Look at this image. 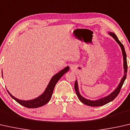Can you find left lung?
Listing matches in <instances>:
<instances>
[{
	"instance_id": "left-lung-1",
	"label": "left lung",
	"mask_w": 130,
	"mask_h": 130,
	"mask_svg": "<svg viewBox=\"0 0 130 130\" xmlns=\"http://www.w3.org/2000/svg\"><path fill=\"white\" fill-rule=\"evenodd\" d=\"M109 35L112 36L113 38L116 41L122 50L123 57V69H124V75L122 77V79L120 80V82L119 83L118 86L117 88L115 89V90L112 91L111 93H110L109 95H107V96L104 97L101 99L95 100H91L87 99L82 96V95L80 94L79 88H78V84L77 80H75V85H74V88H75V92L76 93L78 97L79 98V100L84 103L85 105H87L88 106H90V107H100V106H103L105 105L108 103H110V101H113L115 98L118 96L119 92H120V89L122 88L123 84H124V80L126 78L127 76V56L126 53H125V49L124 46L123 44L121 43V42L119 41L118 38L117 37L116 35L113 32H108Z\"/></svg>"
}]
</instances>
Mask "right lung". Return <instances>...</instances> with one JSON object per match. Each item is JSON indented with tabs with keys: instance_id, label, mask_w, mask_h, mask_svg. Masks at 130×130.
I'll return each mask as SVG.
<instances>
[{
	"instance_id": "add662e5",
	"label": "right lung",
	"mask_w": 130,
	"mask_h": 130,
	"mask_svg": "<svg viewBox=\"0 0 130 130\" xmlns=\"http://www.w3.org/2000/svg\"><path fill=\"white\" fill-rule=\"evenodd\" d=\"M69 66H67L59 71V73L55 74L51 79L45 91L36 99L29 100H22L18 99L16 97H14L8 90H7V92L12 99H14L17 103H18L23 107L29 108H36L42 107V106L45 105L46 104H47L50 101L56 83L58 82V80L60 79L64 74L69 71ZM2 76H3V73H2Z\"/></svg>"
}]
</instances>
